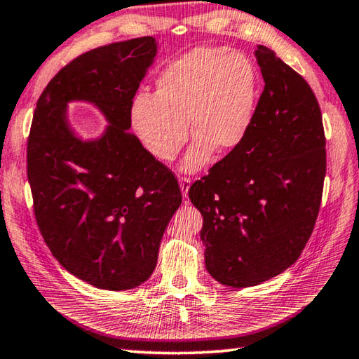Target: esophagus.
Listing matches in <instances>:
<instances>
[{"label": "esophagus", "instance_id": "obj_1", "mask_svg": "<svg viewBox=\"0 0 359 359\" xmlns=\"http://www.w3.org/2000/svg\"><path fill=\"white\" fill-rule=\"evenodd\" d=\"M191 178H187V176H181L180 178V187H181V192H183V197L187 198L189 197V187H191Z\"/></svg>", "mask_w": 359, "mask_h": 359}]
</instances>
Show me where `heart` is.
Segmentation results:
<instances>
[{
	"mask_svg": "<svg viewBox=\"0 0 359 359\" xmlns=\"http://www.w3.org/2000/svg\"><path fill=\"white\" fill-rule=\"evenodd\" d=\"M257 72L244 55L221 47H200L173 61L159 74L153 94H137L130 126L151 156L172 162L191 132L196 137L184 170H197L215 149L240 147L252 124Z\"/></svg>",
	"mask_w": 359,
	"mask_h": 359,
	"instance_id": "1",
	"label": "heart"
}]
</instances>
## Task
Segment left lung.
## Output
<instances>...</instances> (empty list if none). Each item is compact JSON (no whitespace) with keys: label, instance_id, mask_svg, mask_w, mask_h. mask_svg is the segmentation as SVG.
Here are the masks:
<instances>
[{"label":"left lung","instance_id":"left-lung-1","mask_svg":"<svg viewBox=\"0 0 359 359\" xmlns=\"http://www.w3.org/2000/svg\"><path fill=\"white\" fill-rule=\"evenodd\" d=\"M265 88L240 147L191 186L203 216L205 265L222 285H259L292 266L316 225L326 175L317 97L298 72L257 46Z\"/></svg>","mask_w":359,"mask_h":359}]
</instances>
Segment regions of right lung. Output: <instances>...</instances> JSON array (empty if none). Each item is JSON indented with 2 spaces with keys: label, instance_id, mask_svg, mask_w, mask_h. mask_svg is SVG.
Here are the masks:
<instances>
[{
  "label": "right lung",
  "instance_id": "1",
  "mask_svg": "<svg viewBox=\"0 0 359 359\" xmlns=\"http://www.w3.org/2000/svg\"><path fill=\"white\" fill-rule=\"evenodd\" d=\"M157 53L151 36L93 48L48 81L27 147L36 222L56 260L102 290H129L153 274L181 205L173 172L130 129V104ZM69 100H88L111 126L94 142L73 135Z\"/></svg>",
  "mask_w": 359,
  "mask_h": 359
}]
</instances>
